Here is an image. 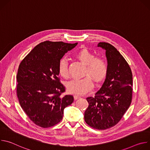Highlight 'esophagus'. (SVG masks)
I'll list each match as a JSON object with an SVG mask.
<instances>
[{"label": "esophagus", "instance_id": "esophagus-1", "mask_svg": "<svg viewBox=\"0 0 150 150\" xmlns=\"http://www.w3.org/2000/svg\"><path fill=\"white\" fill-rule=\"evenodd\" d=\"M74 99L75 100H77V99L81 98V97L79 96H78V95H74Z\"/></svg>", "mask_w": 150, "mask_h": 150}]
</instances>
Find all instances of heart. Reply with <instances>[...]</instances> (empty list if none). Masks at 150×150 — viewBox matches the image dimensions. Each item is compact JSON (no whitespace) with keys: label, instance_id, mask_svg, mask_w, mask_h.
I'll list each match as a JSON object with an SVG mask.
<instances>
[{"label":"heart","instance_id":"obj_1","mask_svg":"<svg viewBox=\"0 0 150 150\" xmlns=\"http://www.w3.org/2000/svg\"><path fill=\"white\" fill-rule=\"evenodd\" d=\"M76 56L85 65L83 75H86L81 79H72L67 83L68 91L74 94L82 95L90 91L93 87V81L98 83L102 81L108 72V64L105 60L100 56H95L91 51L87 49H82L79 51ZM59 74L64 77L69 76L68 63L65 58L60 60L58 65Z\"/></svg>","mask_w":150,"mask_h":150}]
</instances>
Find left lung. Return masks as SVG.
Listing matches in <instances>:
<instances>
[{
  "label": "left lung",
  "mask_w": 150,
  "mask_h": 150,
  "mask_svg": "<svg viewBox=\"0 0 150 150\" xmlns=\"http://www.w3.org/2000/svg\"><path fill=\"white\" fill-rule=\"evenodd\" d=\"M105 50L108 69L101 88L87 98L89 104L84 113L85 122L98 130L115 126L129 108L132 98V73L126 60L112 45L100 42Z\"/></svg>",
  "instance_id": "left-lung-1"
}]
</instances>
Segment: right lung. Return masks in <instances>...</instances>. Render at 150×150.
<instances>
[{
    "label": "right lung",
    "instance_id": "add662e5",
    "mask_svg": "<svg viewBox=\"0 0 150 150\" xmlns=\"http://www.w3.org/2000/svg\"><path fill=\"white\" fill-rule=\"evenodd\" d=\"M74 44L45 41L37 45L19 64L16 94L29 119L41 127L59 123L63 110L74 101L72 95L62 96L65 87L59 77L60 60Z\"/></svg>",
    "mask_w": 150,
    "mask_h": 150
}]
</instances>
